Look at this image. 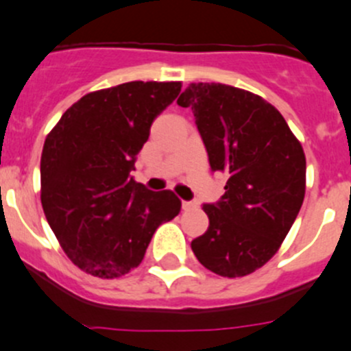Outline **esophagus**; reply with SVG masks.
Here are the masks:
<instances>
[{
  "instance_id": "obj_1",
  "label": "esophagus",
  "mask_w": 351,
  "mask_h": 351,
  "mask_svg": "<svg viewBox=\"0 0 351 351\" xmlns=\"http://www.w3.org/2000/svg\"><path fill=\"white\" fill-rule=\"evenodd\" d=\"M193 208H196V203H193V201H182L184 211H189V210H193Z\"/></svg>"
}]
</instances>
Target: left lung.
Masks as SVG:
<instances>
[{"instance_id": "1", "label": "left lung", "mask_w": 351, "mask_h": 351, "mask_svg": "<svg viewBox=\"0 0 351 351\" xmlns=\"http://www.w3.org/2000/svg\"><path fill=\"white\" fill-rule=\"evenodd\" d=\"M191 107L213 172L227 177L210 227L191 242L197 261L227 278L265 266L292 228L305 196V155L276 107L223 83H191L177 99Z\"/></svg>"}]
</instances>
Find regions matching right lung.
<instances>
[{
    "label": "right lung",
    "instance_id": "add662e5",
    "mask_svg": "<svg viewBox=\"0 0 351 351\" xmlns=\"http://www.w3.org/2000/svg\"><path fill=\"white\" fill-rule=\"evenodd\" d=\"M180 82H128L83 95L44 141L40 201L73 265L117 278L143 261L158 225L180 211L172 191H148L130 172L155 117Z\"/></svg>",
    "mask_w": 351,
    "mask_h": 351
}]
</instances>
